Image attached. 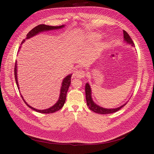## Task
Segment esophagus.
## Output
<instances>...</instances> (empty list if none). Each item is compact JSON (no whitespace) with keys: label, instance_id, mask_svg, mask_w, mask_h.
Listing matches in <instances>:
<instances>
[{"label":"esophagus","instance_id":"34e87169","mask_svg":"<svg viewBox=\"0 0 154 154\" xmlns=\"http://www.w3.org/2000/svg\"><path fill=\"white\" fill-rule=\"evenodd\" d=\"M85 72L81 69L76 70V71H74L73 74L74 77L77 78H82L85 76Z\"/></svg>","mask_w":154,"mask_h":154}]
</instances>
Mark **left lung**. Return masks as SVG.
I'll return each instance as SVG.
<instances>
[{
  "instance_id": "obj_1",
  "label": "left lung",
  "mask_w": 154,
  "mask_h": 154,
  "mask_svg": "<svg viewBox=\"0 0 154 154\" xmlns=\"http://www.w3.org/2000/svg\"><path fill=\"white\" fill-rule=\"evenodd\" d=\"M123 36H124V40L126 42L130 44L132 46H134V42L132 41V38H130V36H129V35L127 33V32L124 30H123ZM85 95H86L87 104V106H88V108H89L90 110H91L92 111L94 112L97 114H107L114 113L120 110L122 107H123L126 104H127V103H126L124 105H122L119 107H118V108L116 109H105V108H103V107H101L99 105H97L92 100V96H91V88L88 83H87L85 85Z\"/></svg>"
}]
</instances>
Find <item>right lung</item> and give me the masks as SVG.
<instances>
[{
	"label": "right lung",
	"instance_id": "add662e5",
	"mask_svg": "<svg viewBox=\"0 0 154 154\" xmlns=\"http://www.w3.org/2000/svg\"><path fill=\"white\" fill-rule=\"evenodd\" d=\"M63 27H64V25L60 26H47V25H45V24H40L38 26H36L35 27H34L33 29H32L28 32V33L27 34L26 39L31 38L32 36H34L35 35L38 34L39 32H40L49 31V30H53V29H61ZM24 42H25V40H23L22 42V44L24 43ZM18 51H19V50H18ZM17 61H16L15 64V69H14V73H15V78L16 83L17 85L18 89H19V86H18V80H17ZM71 76H72V74H69V75L67 76L66 78L63 79V80L62 83L61 90H60V97H59V99H58V101L53 106L50 107V108H49L48 109H45V110L36 109L33 108V107H32V106H31L30 105L27 104L26 102L25 101V100H24V98H23L22 96L21 95L23 101H24V103L27 106H28L30 109L34 110L36 112H38L42 113V114H50V113L55 112H57V111L59 110L60 109H61L63 107V106L65 103V102H66L67 93V91H68V89H69V87L70 86V84H71Z\"/></svg>",
	"mask_w": 154,
	"mask_h": 154
}]
</instances>
